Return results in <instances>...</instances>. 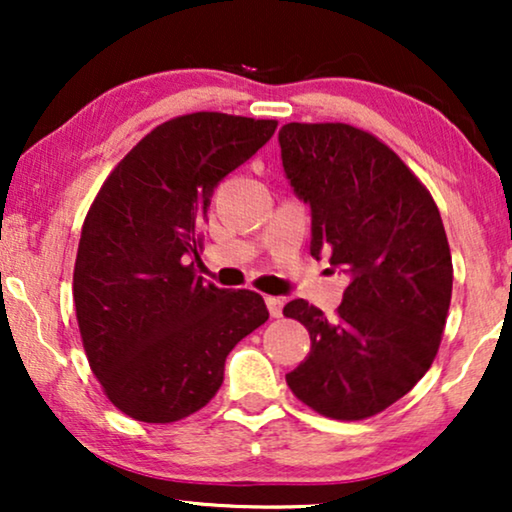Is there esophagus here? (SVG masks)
Returning a JSON list of instances; mask_svg holds the SVG:
<instances>
[{
	"label": "esophagus",
	"instance_id": "1",
	"mask_svg": "<svg viewBox=\"0 0 512 512\" xmlns=\"http://www.w3.org/2000/svg\"><path fill=\"white\" fill-rule=\"evenodd\" d=\"M265 305H268V312L272 319H279L282 317V307H284V298H275V296H268L265 298Z\"/></svg>",
	"mask_w": 512,
	"mask_h": 512
}]
</instances>
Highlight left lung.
<instances>
[{
    "label": "left lung",
    "mask_w": 512,
    "mask_h": 512,
    "mask_svg": "<svg viewBox=\"0 0 512 512\" xmlns=\"http://www.w3.org/2000/svg\"><path fill=\"white\" fill-rule=\"evenodd\" d=\"M284 172L312 207V256L349 275L335 319L298 298L310 331L286 375L319 415L359 422L387 410L436 359L452 300V254L429 188L382 139L349 123H286Z\"/></svg>",
    "instance_id": "left-lung-1"
}]
</instances>
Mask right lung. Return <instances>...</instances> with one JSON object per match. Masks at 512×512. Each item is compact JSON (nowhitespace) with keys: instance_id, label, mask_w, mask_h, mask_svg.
I'll return each instance as SVG.
<instances>
[{"instance_id":"obj_1","label":"right lung","mask_w":512,"mask_h":512,"mask_svg":"<svg viewBox=\"0 0 512 512\" xmlns=\"http://www.w3.org/2000/svg\"><path fill=\"white\" fill-rule=\"evenodd\" d=\"M277 121L195 111L153 128L95 195L74 263L90 370L125 415L179 422L212 401L237 342L268 321L256 291L195 277L219 181L275 135Z\"/></svg>"}]
</instances>
